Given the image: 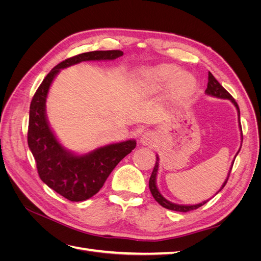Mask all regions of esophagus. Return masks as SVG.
Here are the masks:
<instances>
[{
	"instance_id": "obj_1",
	"label": "esophagus",
	"mask_w": 261,
	"mask_h": 261,
	"mask_svg": "<svg viewBox=\"0 0 261 261\" xmlns=\"http://www.w3.org/2000/svg\"><path fill=\"white\" fill-rule=\"evenodd\" d=\"M154 141V135L152 132H145L140 137V143L145 146L152 145Z\"/></svg>"
}]
</instances>
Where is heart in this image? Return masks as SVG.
<instances>
[{
    "label": "heart",
    "mask_w": 261,
    "mask_h": 261,
    "mask_svg": "<svg viewBox=\"0 0 261 261\" xmlns=\"http://www.w3.org/2000/svg\"><path fill=\"white\" fill-rule=\"evenodd\" d=\"M171 83V92L175 98L184 99L191 94L196 86L193 75L180 73V69L172 64H162L140 69L137 73V89L152 92L162 89Z\"/></svg>",
    "instance_id": "obj_1"
}]
</instances>
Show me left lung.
<instances>
[{
	"mask_svg": "<svg viewBox=\"0 0 261 261\" xmlns=\"http://www.w3.org/2000/svg\"><path fill=\"white\" fill-rule=\"evenodd\" d=\"M206 93L209 94V96H213V97H217V98H221V99H228L231 100L234 106L236 107V110H238V113H239V123H240V127H241V130H242V125H241V120H240V108H239V105L238 102L235 101V99L231 96L230 93H228L222 86H221V84L216 80L215 77H213V75L209 72L208 74V85H207V89H206ZM242 141H243V133H242ZM241 150V149H240ZM239 153V152H238ZM234 163V162H233ZM158 169H159V156L156 155V161H155V164H154V168H153V171L151 173V176H150V179H149V188H150V192H151L153 198L155 199V201L159 202L162 207L167 208L169 210H173V211H179V212H188L191 210H195V209H198L199 207L203 206L204 203H207V201H202L198 204H193V206H183V204H176V203H173L169 200H167L164 198V197L160 194V192L158 191L156 188V185H155V178H156V173H158ZM232 170V168H231ZM231 170L230 172H228L227 174V177L225 179V181L223 183L222 187L220 188V191L222 189L226 181L228 179V177H230V173H231ZM219 191V192H220Z\"/></svg>",
	"mask_w": 261,
	"mask_h": 261,
	"instance_id": "left-lung-1",
	"label": "left lung"
}]
</instances>
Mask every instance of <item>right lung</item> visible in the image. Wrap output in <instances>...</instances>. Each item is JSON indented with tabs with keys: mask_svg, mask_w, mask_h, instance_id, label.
I'll list each match as a JSON object with an SVG mask.
<instances>
[{
	"mask_svg": "<svg viewBox=\"0 0 261 261\" xmlns=\"http://www.w3.org/2000/svg\"><path fill=\"white\" fill-rule=\"evenodd\" d=\"M120 50L92 51L61 62L45 76L30 103L28 146L36 160L38 174L53 191L70 201H83L96 195L120 161L135 149V140L108 145L85 155H75L61 146L45 116V100L60 69L84 61L114 60Z\"/></svg>",
	"mask_w": 261,
	"mask_h": 261,
	"instance_id": "1",
	"label": "right lung"
}]
</instances>
